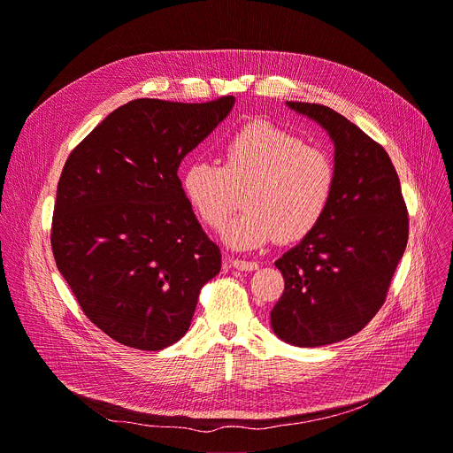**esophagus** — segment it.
<instances>
[{"label": "esophagus", "instance_id": "1", "mask_svg": "<svg viewBox=\"0 0 453 453\" xmlns=\"http://www.w3.org/2000/svg\"><path fill=\"white\" fill-rule=\"evenodd\" d=\"M231 265L240 269V271H253V269H258V262H253V260H244V258H233L231 260Z\"/></svg>", "mask_w": 453, "mask_h": 453}]
</instances>
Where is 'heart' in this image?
Wrapping results in <instances>:
<instances>
[{
	"label": "heart",
	"instance_id": "1",
	"mask_svg": "<svg viewBox=\"0 0 453 453\" xmlns=\"http://www.w3.org/2000/svg\"><path fill=\"white\" fill-rule=\"evenodd\" d=\"M335 164L324 149L264 119L248 122L220 145V165L191 162L182 189L198 219L220 229L244 191V211L224 229L234 248L295 242L324 219L335 189Z\"/></svg>",
	"mask_w": 453,
	"mask_h": 453
}]
</instances>
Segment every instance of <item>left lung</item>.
<instances>
[{
	"instance_id": "left-lung-1",
	"label": "left lung",
	"mask_w": 453,
	"mask_h": 453,
	"mask_svg": "<svg viewBox=\"0 0 453 453\" xmlns=\"http://www.w3.org/2000/svg\"><path fill=\"white\" fill-rule=\"evenodd\" d=\"M335 143V189L320 224L284 253V293L271 327L288 344L317 348L358 334L384 304L408 244V209L380 143L326 105L288 102Z\"/></svg>"
}]
</instances>
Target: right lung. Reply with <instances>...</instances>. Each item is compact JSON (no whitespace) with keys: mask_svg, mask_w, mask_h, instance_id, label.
Wrapping results in <instances>:
<instances>
[{"mask_svg":"<svg viewBox=\"0 0 453 453\" xmlns=\"http://www.w3.org/2000/svg\"><path fill=\"white\" fill-rule=\"evenodd\" d=\"M155 98L112 111L59 176L50 246L81 311L112 341L145 351L186 335L222 253L188 202L178 167L229 114Z\"/></svg>","mask_w":453,"mask_h":453,"instance_id":"right-lung-1","label":"right lung"}]
</instances>
